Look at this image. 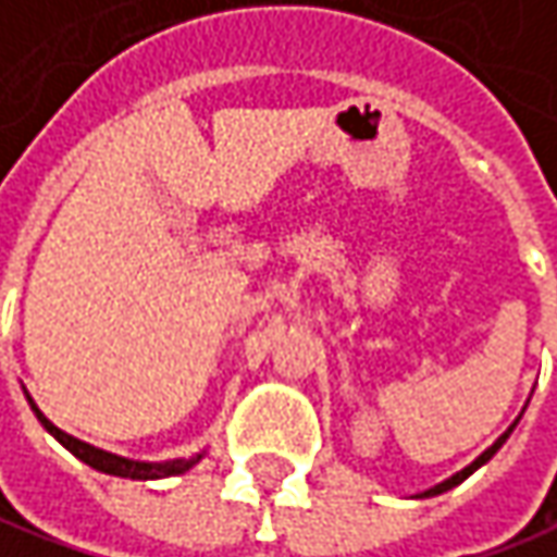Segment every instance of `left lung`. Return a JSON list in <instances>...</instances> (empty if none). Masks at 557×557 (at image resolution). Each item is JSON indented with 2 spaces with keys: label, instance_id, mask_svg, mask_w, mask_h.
<instances>
[{
  "label": "left lung",
  "instance_id": "1",
  "mask_svg": "<svg viewBox=\"0 0 557 557\" xmlns=\"http://www.w3.org/2000/svg\"><path fill=\"white\" fill-rule=\"evenodd\" d=\"M520 421V418H518ZM518 421L511 423V426H508V430H505V433H502V436H498L496 443H493V446L486 448V451H483V455H480V458H476V461H471V465H468V468H465V471H458L455 473V476H448V480H443V483H436V486H433V490H426V493H421L423 498L426 496H440V493H446V490H451V486H458V483H461V480H468V476H471L473 471H476V468H483V465H486V461H490V458H493V455H496L498 448L505 446V440H508V436H511V430H515V426H518Z\"/></svg>",
  "mask_w": 557,
  "mask_h": 557
}]
</instances>
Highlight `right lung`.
Returning <instances> with one entry per match:
<instances>
[{"instance_id":"obj_1","label":"right lung","mask_w":557,"mask_h":557,"mask_svg":"<svg viewBox=\"0 0 557 557\" xmlns=\"http://www.w3.org/2000/svg\"><path fill=\"white\" fill-rule=\"evenodd\" d=\"M30 401V408H34V414H37V421L59 440L61 446L67 448V451H74L84 465L89 468H96V471L111 473V476H127V480H161V476H174V473L189 471L202 455H196V458H174V461H131V458H121V455H111V451H102V448L89 446L84 440H74V436H67L64 430H59L55 423L49 421L42 411L37 408V401L27 396Z\"/></svg>"}]
</instances>
